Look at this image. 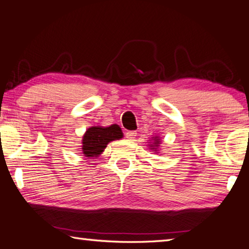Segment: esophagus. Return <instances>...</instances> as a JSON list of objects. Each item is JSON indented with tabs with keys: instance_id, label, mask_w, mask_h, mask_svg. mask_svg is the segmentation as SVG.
<instances>
[{
	"instance_id": "esophagus-1",
	"label": "esophagus",
	"mask_w": 249,
	"mask_h": 249,
	"mask_svg": "<svg viewBox=\"0 0 249 249\" xmlns=\"http://www.w3.org/2000/svg\"><path fill=\"white\" fill-rule=\"evenodd\" d=\"M136 132H134V130H127V132L125 133V136L126 138H128V140H133V138H135V136H136Z\"/></svg>"
}]
</instances>
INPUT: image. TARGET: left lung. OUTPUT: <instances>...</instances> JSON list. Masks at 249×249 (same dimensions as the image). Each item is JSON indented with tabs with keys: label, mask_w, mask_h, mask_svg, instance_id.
I'll list each match as a JSON object with an SVG mask.
<instances>
[{
	"label": "left lung",
	"mask_w": 249,
	"mask_h": 249,
	"mask_svg": "<svg viewBox=\"0 0 249 249\" xmlns=\"http://www.w3.org/2000/svg\"><path fill=\"white\" fill-rule=\"evenodd\" d=\"M154 144H156V147H157V145L159 144V141H158V140H156V141H155V142H154ZM151 146H154V145H151ZM154 147H155V146H154Z\"/></svg>",
	"instance_id": "obj_1"
}]
</instances>
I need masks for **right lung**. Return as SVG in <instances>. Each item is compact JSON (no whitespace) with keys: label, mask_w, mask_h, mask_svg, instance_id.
Returning a JSON list of instances; mask_svg holds the SVG:
<instances>
[{"label":"right lung","mask_w":249,"mask_h":249,"mask_svg":"<svg viewBox=\"0 0 249 249\" xmlns=\"http://www.w3.org/2000/svg\"><path fill=\"white\" fill-rule=\"evenodd\" d=\"M123 133L119 125H111L108 127L93 126L87 130L82 140V150L86 157H96L105 149L109 142L120 140Z\"/></svg>","instance_id":"1"}]
</instances>
